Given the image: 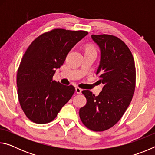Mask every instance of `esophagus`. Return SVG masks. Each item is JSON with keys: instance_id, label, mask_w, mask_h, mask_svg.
Instances as JSON below:
<instances>
[{"instance_id": "1", "label": "esophagus", "mask_w": 155, "mask_h": 155, "mask_svg": "<svg viewBox=\"0 0 155 155\" xmlns=\"http://www.w3.org/2000/svg\"><path fill=\"white\" fill-rule=\"evenodd\" d=\"M76 92H77L78 94H81V92H82V90L79 87H76Z\"/></svg>"}]
</instances>
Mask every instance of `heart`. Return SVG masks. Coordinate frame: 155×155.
Returning <instances> with one entry per match:
<instances>
[{
  "instance_id": "b5f03b06",
  "label": "heart",
  "mask_w": 155,
  "mask_h": 155,
  "mask_svg": "<svg viewBox=\"0 0 155 155\" xmlns=\"http://www.w3.org/2000/svg\"><path fill=\"white\" fill-rule=\"evenodd\" d=\"M86 51H94V52H96L95 51V49L94 48L93 46H88L87 47V48H86Z\"/></svg>"
}]
</instances>
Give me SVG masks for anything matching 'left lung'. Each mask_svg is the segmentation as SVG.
I'll return each instance as SVG.
<instances>
[{"label":"left lung","instance_id":"1","mask_svg":"<svg viewBox=\"0 0 155 155\" xmlns=\"http://www.w3.org/2000/svg\"><path fill=\"white\" fill-rule=\"evenodd\" d=\"M101 50L96 75L104 86L98 96L90 90L82 93L87 103L79 110L83 124L94 131H104L116 124L133 98L135 88L134 59L124 41L110 35H92Z\"/></svg>","mask_w":155,"mask_h":155}]
</instances>
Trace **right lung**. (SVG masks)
<instances>
[{
    "label": "right lung",
    "instance_id": "1",
    "mask_svg": "<svg viewBox=\"0 0 155 155\" xmlns=\"http://www.w3.org/2000/svg\"><path fill=\"white\" fill-rule=\"evenodd\" d=\"M87 34L55 28L38 37L28 47L18 70L17 87L21 108L31 121H52L71 98L74 86L62 85L52 77L70 50Z\"/></svg>",
    "mask_w": 155,
    "mask_h": 155
}]
</instances>
